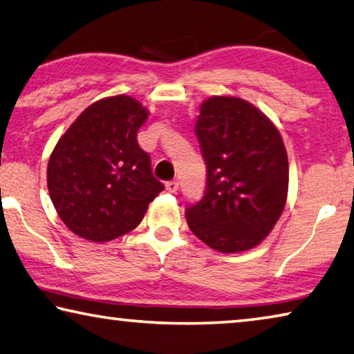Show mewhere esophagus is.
I'll use <instances>...</instances> for the list:
<instances>
[{
  "label": "esophagus",
  "mask_w": 354,
  "mask_h": 354,
  "mask_svg": "<svg viewBox=\"0 0 354 354\" xmlns=\"http://www.w3.org/2000/svg\"><path fill=\"white\" fill-rule=\"evenodd\" d=\"M178 187H179V183L176 181V179H173V181H168V183L165 184V189H167L170 194H175L176 190H178Z\"/></svg>",
  "instance_id": "1"
}]
</instances>
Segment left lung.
Here are the masks:
<instances>
[{
  "label": "left lung",
  "instance_id": "obj_1",
  "mask_svg": "<svg viewBox=\"0 0 354 354\" xmlns=\"http://www.w3.org/2000/svg\"><path fill=\"white\" fill-rule=\"evenodd\" d=\"M206 164V192L186 209L198 239L223 254L255 248L282 214L288 157L277 127L244 99L214 96L195 124Z\"/></svg>",
  "mask_w": 354,
  "mask_h": 354
}]
</instances>
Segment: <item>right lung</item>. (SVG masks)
Masks as SVG:
<instances>
[{
  "mask_svg": "<svg viewBox=\"0 0 354 354\" xmlns=\"http://www.w3.org/2000/svg\"><path fill=\"white\" fill-rule=\"evenodd\" d=\"M148 110L131 96L89 105L58 140L47 167L50 198L78 236L105 243L136 228L164 184L137 132Z\"/></svg>",
  "mask_w": 354,
  "mask_h": 354,
  "instance_id": "right-lung-1",
  "label": "right lung"
}]
</instances>
